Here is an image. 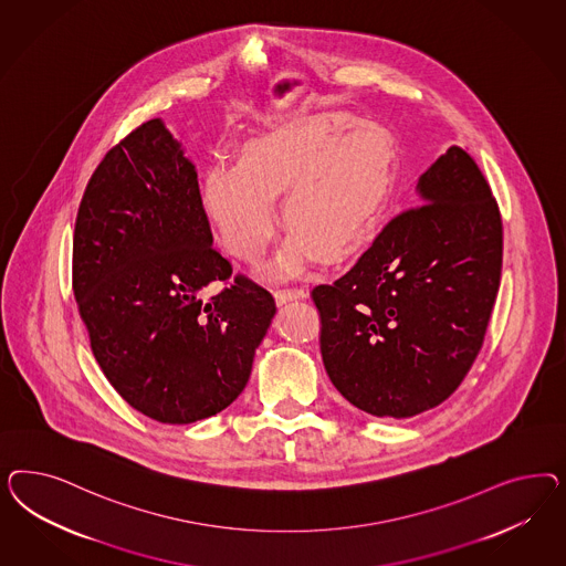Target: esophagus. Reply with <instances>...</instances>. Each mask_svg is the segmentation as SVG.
Masks as SVG:
<instances>
[{
	"mask_svg": "<svg viewBox=\"0 0 566 566\" xmlns=\"http://www.w3.org/2000/svg\"><path fill=\"white\" fill-rule=\"evenodd\" d=\"M307 296V291L305 289H280V291H275V301H277V305H286V303H291V301H296V298H305Z\"/></svg>",
	"mask_w": 566,
	"mask_h": 566,
	"instance_id": "34e87169",
	"label": "esophagus"
}]
</instances>
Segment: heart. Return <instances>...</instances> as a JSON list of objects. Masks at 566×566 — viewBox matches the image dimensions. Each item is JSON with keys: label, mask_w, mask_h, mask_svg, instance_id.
<instances>
[{"label": "heart", "mask_w": 566, "mask_h": 566, "mask_svg": "<svg viewBox=\"0 0 566 566\" xmlns=\"http://www.w3.org/2000/svg\"><path fill=\"white\" fill-rule=\"evenodd\" d=\"M395 159L386 126L322 114L249 140L239 161H211L201 199L223 247L255 263L274 239V197L284 192L292 232L277 270L294 272L315 251L326 259L355 251L392 195Z\"/></svg>", "instance_id": "obj_1"}]
</instances>
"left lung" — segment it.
<instances>
[{"label": "left lung", "instance_id": "8db88e82", "mask_svg": "<svg viewBox=\"0 0 566 566\" xmlns=\"http://www.w3.org/2000/svg\"><path fill=\"white\" fill-rule=\"evenodd\" d=\"M359 261L311 298L336 390L407 419L452 395L480 355L502 272V218L473 157L450 147Z\"/></svg>", "mask_w": 566, "mask_h": 566}]
</instances>
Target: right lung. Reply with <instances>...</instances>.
I'll use <instances>...</instances> for the list:
<instances>
[{
  "label": "right lung",
  "mask_w": 566,
  "mask_h": 566,
  "mask_svg": "<svg viewBox=\"0 0 566 566\" xmlns=\"http://www.w3.org/2000/svg\"><path fill=\"white\" fill-rule=\"evenodd\" d=\"M197 170L159 118L109 149L86 185L72 291L116 392L159 423L232 405L275 313L274 296L213 247Z\"/></svg>",
  "instance_id": "add662e5"
}]
</instances>
